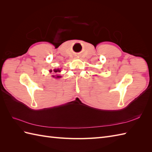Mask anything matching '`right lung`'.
Instances as JSON below:
<instances>
[{
	"instance_id": "1",
	"label": "right lung",
	"mask_w": 152,
	"mask_h": 152,
	"mask_svg": "<svg viewBox=\"0 0 152 152\" xmlns=\"http://www.w3.org/2000/svg\"><path fill=\"white\" fill-rule=\"evenodd\" d=\"M50 72H52V70H50ZM61 72V69H54V70H53V72L57 73V72ZM52 77H53V78H60L61 76H58V75H57V76H53V75H52Z\"/></svg>"
}]
</instances>
